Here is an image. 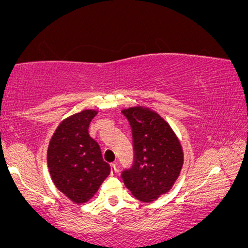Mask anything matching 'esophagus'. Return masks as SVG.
Listing matches in <instances>:
<instances>
[{
    "label": "esophagus",
    "instance_id": "obj_1",
    "mask_svg": "<svg viewBox=\"0 0 248 248\" xmlns=\"http://www.w3.org/2000/svg\"><path fill=\"white\" fill-rule=\"evenodd\" d=\"M110 167H111V175L116 174V172H117V165L116 164H111Z\"/></svg>",
    "mask_w": 248,
    "mask_h": 248
}]
</instances>
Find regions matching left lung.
<instances>
[{
    "label": "left lung",
    "instance_id": "obj_1",
    "mask_svg": "<svg viewBox=\"0 0 248 248\" xmlns=\"http://www.w3.org/2000/svg\"><path fill=\"white\" fill-rule=\"evenodd\" d=\"M133 138L134 162L122 172L126 187L138 200L151 202L172 187L184 155L169 124L155 111L141 106L123 109Z\"/></svg>",
    "mask_w": 248,
    "mask_h": 248
}]
</instances>
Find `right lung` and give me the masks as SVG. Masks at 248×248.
Wrapping results in <instances>:
<instances>
[{"label": "right lung", "mask_w": 248, "mask_h": 248, "mask_svg": "<svg viewBox=\"0 0 248 248\" xmlns=\"http://www.w3.org/2000/svg\"><path fill=\"white\" fill-rule=\"evenodd\" d=\"M96 110L86 109L57 126L47 150V164L54 184L71 201L82 204L93 198L110 167L88 128Z\"/></svg>", "instance_id": "add662e5"}]
</instances>
